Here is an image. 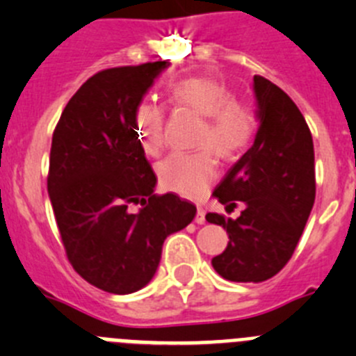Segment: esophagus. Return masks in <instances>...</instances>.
Segmentation results:
<instances>
[{"label":"esophagus","mask_w":356,"mask_h":356,"mask_svg":"<svg viewBox=\"0 0 356 356\" xmlns=\"http://www.w3.org/2000/svg\"><path fill=\"white\" fill-rule=\"evenodd\" d=\"M195 223H198V225H202V223H206V211L202 209L200 206H198V209H197V216H195Z\"/></svg>","instance_id":"obj_1"}]
</instances>
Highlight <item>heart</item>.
<instances>
[{"instance_id": "obj_1", "label": "heart", "mask_w": 356, "mask_h": 356, "mask_svg": "<svg viewBox=\"0 0 356 356\" xmlns=\"http://www.w3.org/2000/svg\"><path fill=\"white\" fill-rule=\"evenodd\" d=\"M175 106H184L204 117L198 145L211 147L220 158L234 159L255 136L257 113L248 102L238 101L222 81L193 76L168 88ZM136 131L145 154L156 156L163 147L165 111L154 102H142L136 110ZM211 149L174 152L158 165L159 184L182 197H200L216 177V159Z\"/></svg>"}]
</instances>
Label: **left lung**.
Instances as JSON below:
<instances>
[{
    "mask_svg": "<svg viewBox=\"0 0 356 356\" xmlns=\"http://www.w3.org/2000/svg\"><path fill=\"white\" fill-rule=\"evenodd\" d=\"M259 129L254 145L230 166L213 191L239 218L207 213L223 227L229 243L213 257L214 271L230 282H264L287 264L316 198L312 134L289 95L262 76H254Z\"/></svg>",
    "mask_w": 356,
    "mask_h": 356,
    "instance_id": "1",
    "label": "left lung"
}]
</instances>
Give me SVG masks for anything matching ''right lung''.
<instances>
[{
    "label": "right lung",
    "instance_id": "obj_1",
    "mask_svg": "<svg viewBox=\"0 0 356 356\" xmlns=\"http://www.w3.org/2000/svg\"><path fill=\"white\" fill-rule=\"evenodd\" d=\"M170 62L106 69L67 102L51 143V206L70 264L92 286L136 293L156 275L165 239L197 214L175 193L154 195L156 174L136 110ZM133 203H142L131 211Z\"/></svg>",
    "mask_w": 356,
    "mask_h": 356
}]
</instances>
